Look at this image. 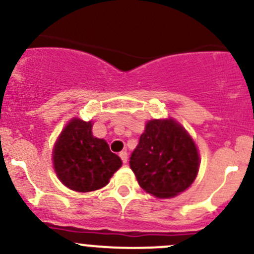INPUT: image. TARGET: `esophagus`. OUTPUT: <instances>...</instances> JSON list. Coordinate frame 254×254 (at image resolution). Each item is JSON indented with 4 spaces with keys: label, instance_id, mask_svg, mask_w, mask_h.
I'll list each match as a JSON object with an SVG mask.
<instances>
[{
    "label": "esophagus",
    "instance_id": "1",
    "mask_svg": "<svg viewBox=\"0 0 254 254\" xmlns=\"http://www.w3.org/2000/svg\"><path fill=\"white\" fill-rule=\"evenodd\" d=\"M119 156H120V158H122L123 162H124V163L127 162V151H122V152L119 153Z\"/></svg>",
    "mask_w": 254,
    "mask_h": 254
}]
</instances>
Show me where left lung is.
<instances>
[{"instance_id":"left-lung-1","label":"left lung","mask_w":254,"mask_h":254,"mask_svg":"<svg viewBox=\"0 0 254 254\" xmlns=\"http://www.w3.org/2000/svg\"><path fill=\"white\" fill-rule=\"evenodd\" d=\"M140 187L157 198H171L195 179L199 155L195 143L175 120H151L130 156Z\"/></svg>"}]
</instances>
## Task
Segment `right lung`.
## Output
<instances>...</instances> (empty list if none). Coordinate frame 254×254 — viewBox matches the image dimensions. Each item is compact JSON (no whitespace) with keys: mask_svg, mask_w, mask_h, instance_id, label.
I'll list each match as a JSON object with an SVG mask.
<instances>
[{"mask_svg":"<svg viewBox=\"0 0 254 254\" xmlns=\"http://www.w3.org/2000/svg\"><path fill=\"white\" fill-rule=\"evenodd\" d=\"M59 179L75 191H93L107 186L122 160L104 140L92 135L91 122L71 120L54 148Z\"/></svg>","mask_w":254,"mask_h":254,"instance_id":"obj_1","label":"right lung"}]
</instances>
